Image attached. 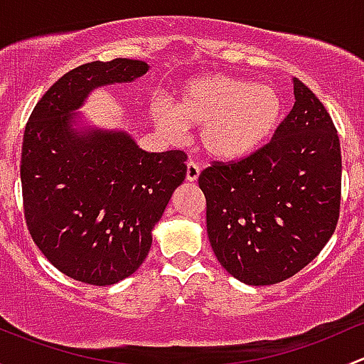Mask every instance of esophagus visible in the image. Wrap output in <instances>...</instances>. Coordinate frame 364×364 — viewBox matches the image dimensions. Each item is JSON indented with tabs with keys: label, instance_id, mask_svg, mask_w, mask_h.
I'll list each match as a JSON object with an SVG mask.
<instances>
[{
	"label": "esophagus",
	"instance_id": "1",
	"mask_svg": "<svg viewBox=\"0 0 364 364\" xmlns=\"http://www.w3.org/2000/svg\"><path fill=\"white\" fill-rule=\"evenodd\" d=\"M199 174H200V167L196 164V161L190 160L188 164H186V181H190V183L197 181Z\"/></svg>",
	"mask_w": 364,
	"mask_h": 364
}]
</instances>
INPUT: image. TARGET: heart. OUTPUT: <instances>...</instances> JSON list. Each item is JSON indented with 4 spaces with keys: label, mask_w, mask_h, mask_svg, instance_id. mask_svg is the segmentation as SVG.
Listing matches in <instances>:
<instances>
[{
    "label": "heart",
    "mask_w": 364,
    "mask_h": 364,
    "mask_svg": "<svg viewBox=\"0 0 364 364\" xmlns=\"http://www.w3.org/2000/svg\"><path fill=\"white\" fill-rule=\"evenodd\" d=\"M282 97L273 86L227 73H209L183 84L174 111L155 102L151 116L164 134L179 139L185 128H199L205 155L236 160L250 155L277 130Z\"/></svg>",
    "instance_id": "heart-1"
}]
</instances>
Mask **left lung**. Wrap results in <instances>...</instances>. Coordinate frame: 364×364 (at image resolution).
<instances>
[{
    "label": "left lung",
    "mask_w": 364,
    "mask_h": 364,
    "mask_svg": "<svg viewBox=\"0 0 364 364\" xmlns=\"http://www.w3.org/2000/svg\"><path fill=\"white\" fill-rule=\"evenodd\" d=\"M294 107L273 139L199 176L218 262L247 285L294 277L321 253L340 216L341 153L331 116L294 77Z\"/></svg>",
    "instance_id": "left-lung-1"
}]
</instances>
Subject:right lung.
Here are the masks:
<instances>
[{"label": "right lung", "instance_id": "1", "mask_svg": "<svg viewBox=\"0 0 364 364\" xmlns=\"http://www.w3.org/2000/svg\"><path fill=\"white\" fill-rule=\"evenodd\" d=\"M148 68L127 58L80 65L47 90L26 123V225L47 260L82 284L104 287L135 273L185 181V151L148 153L124 132L73 128V111L91 90L132 82Z\"/></svg>", "mask_w": 364, "mask_h": 364}]
</instances>
